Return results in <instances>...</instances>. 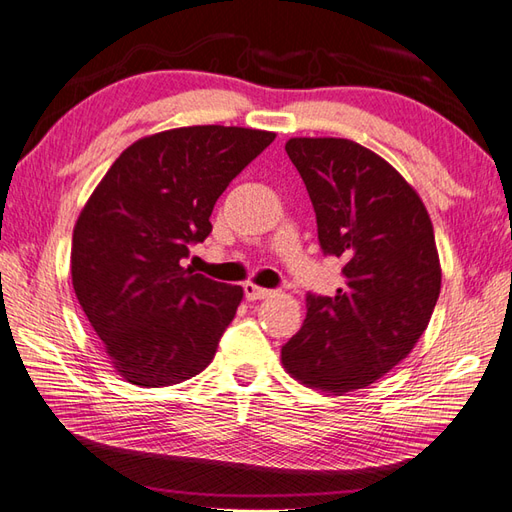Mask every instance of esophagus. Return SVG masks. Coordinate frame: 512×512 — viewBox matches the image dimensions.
Listing matches in <instances>:
<instances>
[{"label":"esophagus","mask_w":512,"mask_h":512,"mask_svg":"<svg viewBox=\"0 0 512 512\" xmlns=\"http://www.w3.org/2000/svg\"><path fill=\"white\" fill-rule=\"evenodd\" d=\"M244 295H246L248 301H257V299L268 297L270 290L268 288H259L255 284H250V281H246V284H244Z\"/></svg>","instance_id":"1"}]
</instances>
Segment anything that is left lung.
Instances as JSON below:
<instances>
[{
	"instance_id": "8db88e82",
	"label": "left lung",
	"mask_w": 512,
	"mask_h": 512,
	"mask_svg": "<svg viewBox=\"0 0 512 512\" xmlns=\"http://www.w3.org/2000/svg\"><path fill=\"white\" fill-rule=\"evenodd\" d=\"M325 257L343 262L334 297L308 292L301 330L281 363L303 385L341 396L405 358L440 297V259L429 213L405 178L347 138H290Z\"/></svg>"
}]
</instances>
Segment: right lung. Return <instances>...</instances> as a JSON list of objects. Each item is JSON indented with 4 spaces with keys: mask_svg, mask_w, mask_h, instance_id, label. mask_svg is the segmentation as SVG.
<instances>
[{
    "mask_svg": "<svg viewBox=\"0 0 512 512\" xmlns=\"http://www.w3.org/2000/svg\"><path fill=\"white\" fill-rule=\"evenodd\" d=\"M273 140L222 125L143 138L85 204L72 235V286L129 383L176 385L213 361L244 290L193 273L182 259L209 237L217 198Z\"/></svg>",
    "mask_w": 512,
    "mask_h": 512,
    "instance_id": "add662e5",
    "label": "right lung"
}]
</instances>
